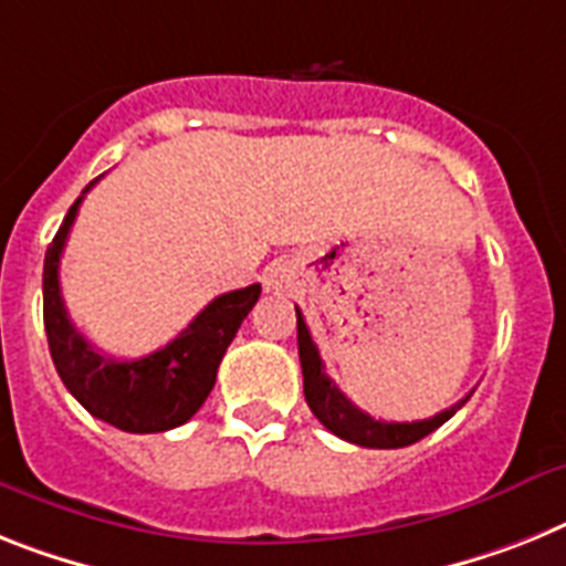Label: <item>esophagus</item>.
Returning <instances> with one entry per match:
<instances>
[{
  "instance_id": "34e87169",
  "label": "esophagus",
  "mask_w": 566,
  "mask_h": 566,
  "mask_svg": "<svg viewBox=\"0 0 566 566\" xmlns=\"http://www.w3.org/2000/svg\"><path fill=\"white\" fill-rule=\"evenodd\" d=\"M296 282V270H293L291 261H273L268 270H264V287L270 293H287Z\"/></svg>"
}]
</instances>
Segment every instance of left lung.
<instances>
[{
  "instance_id": "1",
  "label": "left lung",
  "mask_w": 566,
  "mask_h": 566,
  "mask_svg": "<svg viewBox=\"0 0 566 566\" xmlns=\"http://www.w3.org/2000/svg\"><path fill=\"white\" fill-rule=\"evenodd\" d=\"M296 334H298V359H302V377H305V400L316 420L325 426L327 431H334L336 437L348 440V443L365 446V449H402L434 429H440L449 417H454L463 402L472 397H463L454 402L452 408H446L440 415L429 417V420L415 422H386L374 420L371 415H365L363 408H356L345 394L336 388V382L325 374V363H322L319 348L311 336V327L305 325V316L296 307Z\"/></svg>"
}]
</instances>
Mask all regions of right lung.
<instances>
[{
    "label": "right lung",
    "mask_w": 566,
    "mask_h": 566,
    "mask_svg": "<svg viewBox=\"0 0 566 566\" xmlns=\"http://www.w3.org/2000/svg\"><path fill=\"white\" fill-rule=\"evenodd\" d=\"M97 180H92L83 195ZM83 195L71 203L63 227L56 230L54 241L45 250V268H42V316H45V334H49L56 374L88 415L114 429L155 434L184 426L210 397L218 365L224 359L232 336L239 334L247 313L259 302L261 284L212 298L189 322L187 331H180V336L155 354L140 359H114L99 354L71 325L60 293V255L65 250V239L77 218Z\"/></svg>",
    "instance_id": "right-lung-1"
}]
</instances>
